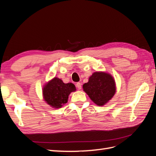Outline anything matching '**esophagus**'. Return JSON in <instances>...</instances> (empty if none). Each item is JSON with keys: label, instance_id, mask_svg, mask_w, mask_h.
Segmentation results:
<instances>
[{"label": "esophagus", "instance_id": "34e87169", "mask_svg": "<svg viewBox=\"0 0 156 156\" xmlns=\"http://www.w3.org/2000/svg\"><path fill=\"white\" fill-rule=\"evenodd\" d=\"M76 87H77V88L79 90H81V84L80 83H76Z\"/></svg>", "mask_w": 156, "mask_h": 156}]
</instances>
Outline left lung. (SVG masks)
Returning <instances> with one entry per match:
<instances>
[{
  "label": "left lung",
  "mask_w": 156,
  "mask_h": 156,
  "mask_svg": "<svg viewBox=\"0 0 156 156\" xmlns=\"http://www.w3.org/2000/svg\"><path fill=\"white\" fill-rule=\"evenodd\" d=\"M83 88L92 101L99 106L105 105L116 92L114 79L104 72L94 73L90 77L88 82L83 84Z\"/></svg>",
  "instance_id": "1"
}]
</instances>
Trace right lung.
Wrapping results in <instances>:
<instances>
[{"label": "right lung", "instance_id": "obj_1", "mask_svg": "<svg viewBox=\"0 0 156 156\" xmlns=\"http://www.w3.org/2000/svg\"><path fill=\"white\" fill-rule=\"evenodd\" d=\"M76 90L73 83L65 84L62 80L55 77L43 89L44 98L49 105L60 108L68 101L69 94Z\"/></svg>", "mask_w": 156, "mask_h": 156}]
</instances>
